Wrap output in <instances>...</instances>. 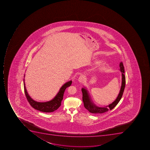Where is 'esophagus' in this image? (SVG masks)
Wrapping results in <instances>:
<instances>
[{
    "instance_id": "esophagus-1",
    "label": "esophagus",
    "mask_w": 150,
    "mask_h": 150,
    "mask_svg": "<svg viewBox=\"0 0 150 150\" xmlns=\"http://www.w3.org/2000/svg\"><path fill=\"white\" fill-rule=\"evenodd\" d=\"M85 76L82 75V76L79 77V78H78V81L80 83H82L85 80Z\"/></svg>"
}]
</instances>
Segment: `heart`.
I'll list each match as a JSON object with an SVG mask.
<instances>
[{"label":"heart","instance_id":"heart-1","mask_svg":"<svg viewBox=\"0 0 150 150\" xmlns=\"http://www.w3.org/2000/svg\"><path fill=\"white\" fill-rule=\"evenodd\" d=\"M101 63V62H99L98 63V64H100Z\"/></svg>","mask_w":150,"mask_h":150}]
</instances>
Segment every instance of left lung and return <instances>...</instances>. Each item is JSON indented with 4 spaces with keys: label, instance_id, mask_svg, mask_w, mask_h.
Segmentation results:
<instances>
[{
    "label": "left lung",
    "instance_id": "1",
    "mask_svg": "<svg viewBox=\"0 0 150 150\" xmlns=\"http://www.w3.org/2000/svg\"><path fill=\"white\" fill-rule=\"evenodd\" d=\"M120 70L122 72V86L120 88V91L118 95V97L116 98L115 100L109 105L108 106H105L104 108H100L92 102L91 100L90 95L88 94L87 90L86 88L84 87L81 88V91L83 93V102L84 106V108L91 113H103L106 112L109 110H112L113 108L115 107L118 103L119 102L120 99L122 98L123 93L124 92V88H125V84H126V79H125V72H124V67L122 62L120 63Z\"/></svg>",
    "mask_w": 150,
    "mask_h": 150
}]
</instances>
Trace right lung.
Listing matches in <instances>:
<instances>
[{
    "mask_svg": "<svg viewBox=\"0 0 150 150\" xmlns=\"http://www.w3.org/2000/svg\"><path fill=\"white\" fill-rule=\"evenodd\" d=\"M25 77V74H24ZM24 88L25 95L28 101L31 106L36 110L41 111L42 112H51L57 110L61 105V103L62 100L64 93L66 88L70 86L72 84V81H69L65 83L59 89V91L55 97L53 99L49 101L45 102H39L34 100L28 95L25 87L24 79L23 80Z\"/></svg>",
    "mask_w": 150,
    "mask_h": 150,
    "instance_id": "obj_1",
    "label": "right lung"
}]
</instances>
